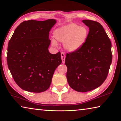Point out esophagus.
Masks as SVG:
<instances>
[{
  "mask_svg": "<svg viewBox=\"0 0 121 121\" xmlns=\"http://www.w3.org/2000/svg\"><path fill=\"white\" fill-rule=\"evenodd\" d=\"M61 59H62V62L63 63H64L65 62V53L61 52Z\"/></svg>",
  "mask_w": 121,
  "mask_h": 121,
  "instance_id": "esophagus-1",
  "label": "esophagus"
}]
</instances>
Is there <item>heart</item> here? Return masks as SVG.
<instances>
[{
	"label": "heart",
	"instance_id": "b5f03b06",
	"mask_svg": "<svg viewBox=\"0 0 121 121\" xmlns=\"http://www.w3.org/2000/svg\"><path fill=\"white\" fill-rule=\"evenodd\" d=\"M89 33V30L85 26L70 23L56 29L54 36L57 41L63 43V47L67 51L74 52L85 44ZM51 44L54 46L58 45L54 39H51Z\"/></svg>",
	"mask_w": 121,
	"mask_h": 121
}]
</instances>
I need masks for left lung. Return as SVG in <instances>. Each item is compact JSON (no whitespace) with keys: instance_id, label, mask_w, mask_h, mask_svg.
Returning <instances> with one entry per match:
<instances>
[{"instance_id":"1","label":"left lung","mask_w":121,"mask_h":121,"mask_svg":"<svg viewBox=\"0 0 121 121\" xmlns=\"http://www.w3.org/2000/svg\"><path fill=\"white\" fill-rule=\"evenodd\" d=\"M89 28L85 44L78 50L66 54L67 78L75 91L85 92L99 87L107 77L112 61V44L101 24L84 20Z\"/></svg>"}]
</instances>
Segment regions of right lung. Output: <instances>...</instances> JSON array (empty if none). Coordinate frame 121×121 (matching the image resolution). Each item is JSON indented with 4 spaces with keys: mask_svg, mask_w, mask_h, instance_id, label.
<instances>
[{
    "mask_svg": "<svg viewBox=\"0 0 121 121\" xmlns=\"http://www.w3.org/2000/svg\"><path fill=\"white\" fill-rule=\"evenodd\" d=\"M56 21L31 20L15 29L9 40L7 62L14 80L20 87L31 92L45 91L54 71L62 61L60 52H49V32Z\"/></svg>",
    "mask_w": 121,
    "mask_h": 121,
    "instance_id": "right-lung-1",
    "label": "right lung"
}]
</instances>
